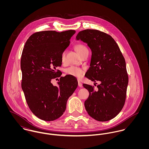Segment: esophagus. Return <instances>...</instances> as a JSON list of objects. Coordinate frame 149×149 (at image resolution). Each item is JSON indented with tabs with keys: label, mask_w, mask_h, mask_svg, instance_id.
I'll return each instance as SVG.
<instances>
[{
	"label": "esophagus",
	"mask_w": 149,
	"mask_h": 149,
	"mask_svg": "<svg viewBox=\"0 0 149 149\" xmlns=\"http://www.w3.org/2000/svg\"><path fill=\"white\" fill-rule=\"evenodd\" d=\"M78 85L80 86V87H81L83 86V84L81 83V82L80 81V80H78Z\"/></svg>",
	"instance_id": "esophagus-1"
}]
</instances>
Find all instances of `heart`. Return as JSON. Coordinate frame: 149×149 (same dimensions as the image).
<instances>
[{
  "mask_svg": "<svg viewBox=\"0 0 149 149\" xmlns=\"http://www.w3.org/2000/svg\"><path fill=\"white\" fill-rule=\"evenodd\" d=\"M75 48L81 56H83V54L85 53V52L88 51V49L86 48L85 45L81 43L77 44L75 46ZM65 54H66L65 52L64 51L61 53V60L63 62H64L65 60ZM65 72H66V73L69 75L76 77L77 78H81L84 74V70L83 68L72 66L66 69Z\"/></svg>",
  "mask_w": 149,
  "mask_h": 149,
  "instance_id": "obj_1",
  "label": "heart"
}]
</instances>
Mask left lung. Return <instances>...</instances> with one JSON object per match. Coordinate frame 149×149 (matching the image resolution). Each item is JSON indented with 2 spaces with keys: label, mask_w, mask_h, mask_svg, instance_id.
<instances>
[{
  "label": "left lung",
  "mask_w": 149,
  "mask_h": 149,
  "mask_svg": "<svg viewBox=\"0 0 149 149\" xmlns=\"http://www.w3.org/2000/svg\"><path fill=\"white\" fill-rule=\"evenodd\" d=\"M76 40L86 43L92 51L85 77L95 83L100 82L96 89L83 84L89 92L84 103L86 111L97 121L109 120L125 103L128 77L125 58L113 38L104 32L86 29L77 34Z\"/></svg>",
  "instance_id": "1"
}]
</instances>
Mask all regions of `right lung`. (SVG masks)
<instances>
[{
    "label": "right lung",
    "instance_id": "right-lung-1",
    "mask_svg": "<svg viewBox=\"0 0 149 149\" xmlns=\"http://www.w3.org/2000/svg\"><path fill=\"white\" fill-rule=\"evenodd\" d=\"M75 33L73 30L37 32L23 49L22 88L29 108L43 120L53 121L61 116L68 98L77 87V79L70 75L61 77L58 86L51 83L62 74L57 68L61 66V53Z\"/></svg>",
    "mask_w": 149,
    "mask_h": 149
}]
</instances>
